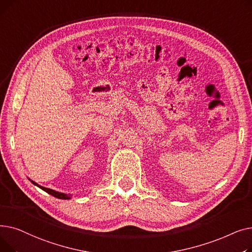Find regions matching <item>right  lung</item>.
<instances>
[{
    "instance_id": "1",
    "label": "right lung",
    "mask_w": 252,
    "mask_h": 252,
    "mask_svg": "<svg viewBox=\"0 0 252 252\" xmlns=\"http://www.w3.org/2000/svg\"><path fill=\"white\" fill-rule=\"evenodd\" d=\"M33 185H35V186H37L38 188H41L42 190H44L45 192H47L48 194L54 196L56 198H59V199H70V195H67V194H64V193H60V192H57L55 190H52V189H49V188H45L43 186H39L38 184H36L35 182L33 181H31Z\"/></svg>"
}]
</instances>
